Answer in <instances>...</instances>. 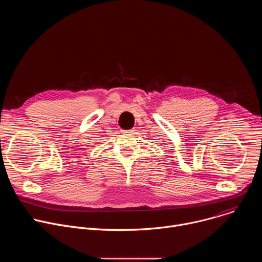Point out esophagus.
I'll use <instances>...</instances> for the list:
<instances>
[{"mask_svg": "<svg viewBox=\"0 0 262 262\" xmlns=\"http://www.w3.org/2000/svg\"><path fill=\"white\" fill-rule=\"evenodd\" d=\"M134 130H135V129H123L122 133H123V134H134Z\"/></svg>", "mask_w": 262, "mask_h": 262, "instance_id": "1", "label": "esophagus"}]
</instances>
